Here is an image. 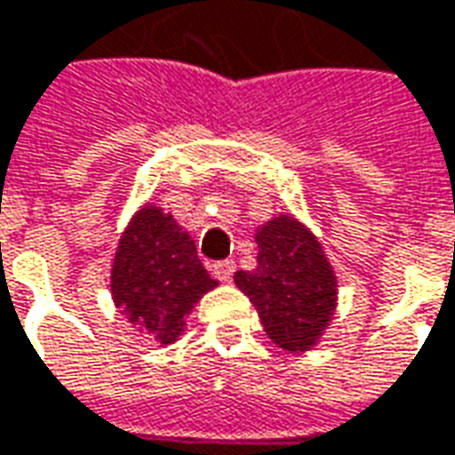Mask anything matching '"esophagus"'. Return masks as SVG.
<instances>
[{
	"label": "esophagus",
	"instance_id": "esophagus-1",
	"mask_svg": "<svg viewBox=\"0 0 455 455\" xmlns=\"http://www.w3.org/2000/svg\"><path fill=\"white\" fill-rule=\"evenodd\" d=\"M233 273H235V263L230 260H222V263H215L212 265V275L222 280V283H230L233 280Z\"/></svg>",
	"mask_w": 455,
	"mask_h": 455
}]
</instances>
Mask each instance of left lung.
I'll return each instance as SVG.
<instances>
[{
    "instance_id": "8db88e82",
    "label": "left lung",
    "mask_w": 455,
    "mask_h": 455,
    "mask_svg": "<svg viewBox=\"0 0 455 455\" xmlns=\"http://www.w3.org/2000/svg\"><path fill=\"white\" fill-rule=\"evenodd\" d=\"M258 267L237 270L235 285L255 306L267 338L288 353L320 340L338 307V277L318 237L292 215H277L255 233Z\"/></svg>"
}]
</instances>
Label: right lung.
<instances>
[{"label":"right lung","mask_w":455,"mask_h":455,"mask_svg":"<svg viewBox=\"0 0 455 455\" xmlns=\"http://www.w3.org/2000/svg\"><path fill=\"white\" fill-rule=\"evenodd\" d=\"M218 288L197 258L195 240L163 212L145 205L124 228L115 252L109 291L122 315L163 346L175 343L195 303Z\"/></svg>","instance_id":"obj_1"}]
</instances>
